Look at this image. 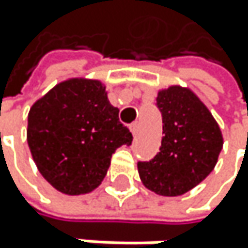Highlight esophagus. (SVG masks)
Wrapping results in <instances>:
<instances>
[{"label": "esophagus", "mask_w": 248, "mask_h": 248, "mask_svg": "<svg viewBox=\"0 0 248 248\" xmlns=\"http://www.w3.org/2000/svg\"><path fill=\"white\" fill-rule=\"evenodd\" d=\"M129 129H131L132 135H134V137H137V135H138V129H140V126H138V123H137V122H135V123H132V125L129 126Z\"/></svg>", "instance_id": "34e87169"}]
</instances>
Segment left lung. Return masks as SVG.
<instances>
[{"instance_id":"8db88e82","label":"left lung","mask_w":248,"mask_h":248,"mask_svg":"<svg viewBox=\"0 0 248 248\" xmlns=\"http://www.w3.org/2000/svg\"><path fill=\"white\" fill-rule=\"evenodd\" d=\"M157 107L164 132L159 153L140 162L142 185L160 196H180L192 190L214 170L223 147L220 126L190 89L172 84L159 89Z\"/></svg>"}]
</instances>
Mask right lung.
<instances>
[{
  "mask_svg": "<svg viewBox=\"0 0 248 248\" xmlns=\"http://www.w3.org/2000/svg\"><path fill=\"white\" fill-rule=\"evenodd\" d=\"M26 141L40 174L58 192L84 195L107 175L113 153L131 144L101 80L66 78L28 113Z\"/></svg>",
  "mask_w": 248,
  "mask_h": 248,
  "instance_id": "obj_1",
  "label": "right lung"
}]
</instances>
